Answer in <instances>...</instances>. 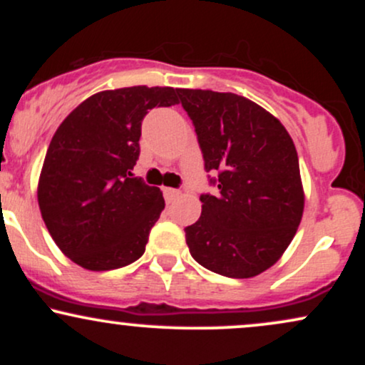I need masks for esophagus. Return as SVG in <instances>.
<instances>
[{"label":"esophagus","mask_w":365,"mask_h":365,"mask_svg":"<svg viewBox=\"0 0 365 365\" xmlns=\"http://www.w3.org/2000/svg\"><path fill=\"white\" fill-rule=\"evenodd\" d=\"M163 194H165L166 202H173V200L180 195V192L175 190V188H165V190H163Z\"/></svg>","instance_id":"1"}]
</instances>
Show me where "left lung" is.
<instances>
[{"label":"left lung","instance_id":"8db88e82","mask_svg":"<svg viewBox=\"0 0 365 365\" xmlns=\"http://www.w3.org/2000/svg\"><path fill=\"white\" fill-rule=\"evenodd\" d=\"M217 194L185 228L192 257L212 273L252 278L282 257L304 212L299 156L269 111L232 92L177 89Z\"/></svg>","mask_w":365,"mask_h":365}]
</instances>
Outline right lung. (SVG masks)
Instances as JSON below:
<instances>
[{
	"label": "right lung",
	"mask_w": 365,
	"mask_h": 365,
	"mask_svg": "<svg viewBox=\"0 0 365 365\" xmlns=\"http://www.w3.org/2000/svg\"><path fill=\"white\" fill-rule=\"evenodd\" d=\"M177 103L173 87L103 91L54 132L37 200L54 244L83 269H116L144 254L165 199L158 187L132 175L142 120L153 108Z\"/></svg>",
	"instance_id": "add662e5"
}]
</instances>
